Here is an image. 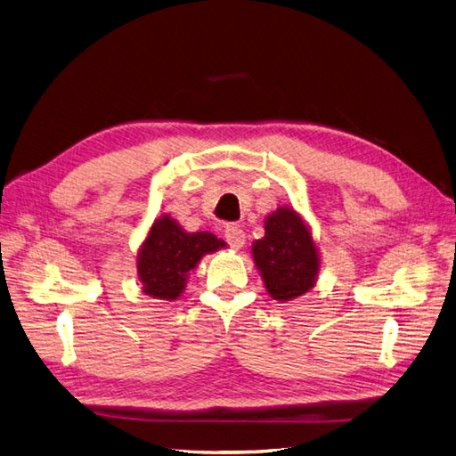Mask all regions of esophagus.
Segmentation results:
<instances>
[{
    "instance_id": "34e87169",
    "label": "esophagus",
    "mask_w": 456,
    "mask_h": 456,
    "mask_svg": "<svg viewBox=\"0 0 456 456\" xmlns=\"http://www.w3.org/2000/svg\"><path fill=\"white\" fill-rule=\"evenodd\" d=\"M224 240L232 249H241L245 245V232L238 224H228L224 230Z\"/></svg>"
}]
</instances>
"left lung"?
<instances>
[{"label": "left lung", "instance_id": "left-lung-1", "mask_svg": "<svg viewBox=\"0 0 456 456\" xmlns=\"http://www.w3.org/2000/svg\"><path fill=\"white\" fill-rule=\"evenodd\" d=\"M253 258L273 300L298 298L315 285L320 253L310 226L293 207H278L265 220V238L253 243Z\"/></svg>", "mask_w": 456, "mask_h": 456}]
</instances>
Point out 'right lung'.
Here are the masks:
<instances>
[{
  "label": "right lung",
  "instance_id": "add662e5",
  "mask_svg": "<svg viewBox=\"0 0 456 456\" xmlns=\"http://www.w3.org/2000/svg\"><path fill=\"white\" fill-rule=\"evenodd\" d=\"M226 243L211 232H184L169 215L154 220L136 256L142 291L159 300H176L186 287L188 273L203 255L223 249Z\"/></svg>",
  "mask_w": 456,
  "mask_h": 456
}]
</instances>
